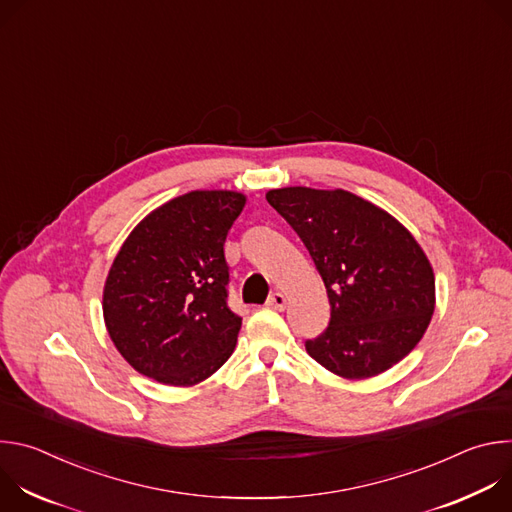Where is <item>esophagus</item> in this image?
<instances>
[{
	"label": "esophagus",
	"mask_w": 512,
	"mask_h": 512,
	"mask_svg": "<svg viewBox=\"0 0 512 512\" xmlns=\"http://www.w3.org/2000/svg\"><path fill=\"white\" fill-rule=\"evenodd\" d=\"M267 306L271 310H285L287 306V296L281 294V291H275V294H271V298L267 300Z\"/></svg>",
	"instance_id": "esophagus-1"
}]
</instances>
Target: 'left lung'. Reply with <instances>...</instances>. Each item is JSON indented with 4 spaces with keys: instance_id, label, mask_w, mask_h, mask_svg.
<instances>
[{
    "instance_id": "left-lung-1",
    "label": "left lung",
    "mask_w": 512,
    "mask_h": 512,
    "mask_svg": "<svg viewBox=\"0 0 512 512\" xmlns=\"http://www.w3.org/2000/svg\"><path fill=\"white\" fill-rule=\"evenodd\" d=\"M267 202L310 251L330 304L306 342L330 373L371 379L405 358L435 310V275L415 237L381 206L346 190L275 188Z\"/></svg>"
}]
</instances>
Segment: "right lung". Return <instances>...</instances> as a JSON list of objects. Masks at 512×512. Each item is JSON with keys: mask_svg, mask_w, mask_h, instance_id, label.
<instances>
[{"mask_svg": "<svg viewBox=\"0 0 512 512\" xmlns=\"http://www.w3.org/2000/svg\"><path fill=\"white\" fill-rule=\"evenodd\" d=\"M247 196L192 190L154 208L129 233L103 287L119 354L143 377L192 387L233 354L241 318L227 306L225 239Z\"/></svg>", "mask_w": 512, "mask_h": 512, "instance_id": "add662e5", "label": "right lung"}]
</instances>
